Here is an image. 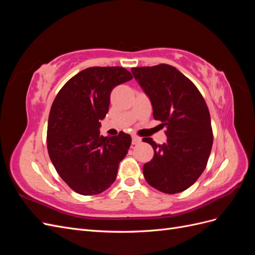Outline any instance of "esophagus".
Wrapping results in <instances>:
<instances>
[{"instance_id":"1","label":"esophagus","mask_w":255,"mask_h":255,"mask_svg":"<svg viewBox=\"0 0 255 255\" xmlns=\"http://www.w3.org/2000/svg\"><path fill=\"white\" fill-rule=\"evenodd\" d=\"M141 141V138L140 137H138V136H136V135H133L132 136V143L133 144H138Z\"/></svg>"}]
</instances>
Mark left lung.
<instances>
[{"label": "left lung", "mask_w": 255, "mask_h": 255, "mask_svg": "<svg viewBox=\"0 0 255 255\" xmlns=\"http://www.w3.org/2000/svg\"><path fill=\"white\" fill-rule=\"evenodd\" d=\"M132 72L151 100L154 119L167 128L163 144L142 138L154 150L153 158L143 165L144 179L161 192L179 194L207 165L213 145L208 107L196 85L173 66L136 67Z\"/></svg>", "instance_id": "8db88e82"}]
</instances>
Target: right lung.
<instances>
[{"instance_id":"obj_1","label":"right lung","mask_w":255,"mask_h":255,"mask_svg":"<svg viewBox=\"0 0 255 255\" xmlns=\"http://www.w3.org/2000/svg\"><path fill=\"white\" fill-rule=\"evenodd\" d=\"M133 79L122 67H90L69 80L52 104L47 145L63 181L83 196L101 194L115 182L130 136H100L112 90Z\"/></svg>"}]
</instances>
